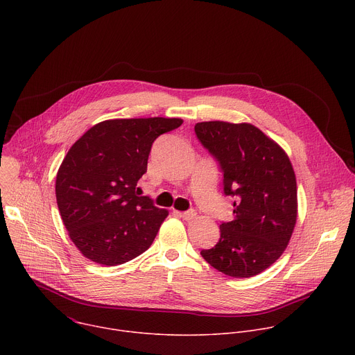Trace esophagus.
Returning <instances> with one entry per match:
<instances>
[{
    "label": "esophagus",
    "mask_w": 355,
    "mask_h": 355,
    "mask_svg": "<svg viewBox=\"0 0 355 355\" xmlns=\"http://www.w3.org/2000/svg\"><path fill=\"white\" fill-rule=\"evenodd\" d=\"M178 215L184 219V220H193L196 218V212L193 209L191 211H185V212H178Z\"/></svg>",
    "instance_id": "obj_1"
}]
</instances>
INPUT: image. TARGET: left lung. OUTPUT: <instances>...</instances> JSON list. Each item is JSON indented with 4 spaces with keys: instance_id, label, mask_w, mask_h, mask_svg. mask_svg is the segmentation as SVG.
<instances>
[{
    "instance_id": "8db88e82",
    "label": "left lung",
    "mask_w": 355,
    "mask_h": 355,
    "mask_svg": "<svg viewBox=\"0 0 355 355\" xmlns=\"http://www.w3.org/2000/svg\"><path fill=\"white\" fill-rule=\"evenodd\" d=\"M195 133L219 163L223 193L234 198V219L220 225L219 241L200 256L229 277H254L281 257L296 223L297 189L289 157L251 123L199 122Z\"/></svg>"
}]
</instances>
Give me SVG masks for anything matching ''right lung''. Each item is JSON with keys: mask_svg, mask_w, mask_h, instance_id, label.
Instances as JSON below:
<instances>
[{"mask_svg": "<svg viewBox=\"0 0 355 355\" xmlns=\"http://www.w3.org/2000/svg\"><path fill=\"white\" fill-rule=\"evenodd\" d=\"M182 125L178 118L111 119L94 125L69 150L56 199L81 254L103 266L133 260L153 243L168 211L139 196L151 144Z\"/></svg>", "mask_w": 355, "mask_h": 355, "instance_id": "1", "label": "right lung"}]
</instances>
